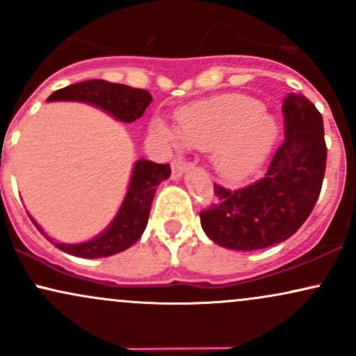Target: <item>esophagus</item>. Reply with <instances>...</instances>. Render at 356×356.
Wrapping results in <instances>:
<instances>
[{"mask_svg": "<svg viewBox=\"0 0 356 356\" xmlns=\"http://www.w3.org/2000/svg\"><path fill=\"white\" fill-rule=\"evenodd\" d=\"M191 164L189 162L182 161V159H177V161L172 162V179L174 181H179L182 177V174L189 169Z\"/></svg>", "mask_w": 356, "mask_h": 356, "instance_id": "34e87169", "label": "esophagus"}]
</instances>
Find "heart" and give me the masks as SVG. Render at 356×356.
Masks as SVG:
<instances>
[{
  "label": "heart",
  "mask_w": 356,
  "mask_h": 356,
  "mask_svg": "<svg viewBox=\"0 0 356 356\" xmlns=\"http://www.w3.org/2000/svg\"><path fill=\"white\" fill-rule=\"evenodd\" d=\"M179 130L164 118L152 130L170 147L212 150V165L220 177L241 182L259 169L277 137V124L259 100L226 95L195 102L177 112Z\"/></svg>",
  "instance_id": "heart-1"
}]
</instances>
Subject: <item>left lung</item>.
<instances>
[{
  "instance_id": "1",
  "label": "left lung",
  "mask_w": 356,
  "mask_h": 356,
  "mask_svg": "<svg viewBox=\"0 0 356 356\" xmlns=\"http://www.w3.org/2000/svg\"><path fill=\"white\" fill-rule=\"evenodd\" d=\"M284 142L263 179L229 191L214 186L216 204L201 212L206 236L234 251H256L291 238L312 214L326 169L323 117L303 95L283 102Z\"/></svg>"
}]
</instances>
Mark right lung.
I'll use <instances>...</instances> for the list:
<instances>
[{
	"label": "right lung",
	"instance_id": "right-lung-1",
	"mask_svg": "<svg viewBox=\"0 0 356 356\" xmlns=\"http://www.w3.org/2000/svg\"><path fill=\"white\" fill-rule=\"evenodd\" d=\"M48 102H81V104L104 110L118 122L130 124L144 115L145 108L152 102V95L147 90L134 88L129 85L110 83L105 80H87L56 90L48 97ZM169 177V164H155L152 161L138 159L134 164L127 194L115 218L99 236L85 243H58L44 234L42 226L31 216L30 219L44 238L67 254L87 257V259L113 256L129 249L140 239L149 220L150 206H152L157 186Z\"/></svg>",
	"mask_w": 356,
	"mask_h": 356
}]
</instances>
